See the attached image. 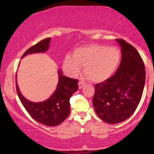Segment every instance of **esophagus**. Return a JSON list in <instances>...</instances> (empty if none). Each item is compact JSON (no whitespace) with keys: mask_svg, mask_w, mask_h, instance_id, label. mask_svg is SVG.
I'll use <instances>...</instances> for the list:
<instances>
[{"mask_svg":"<svg viewBox=\"0 0 154 154\" xmlns=\"http://www.w3.org/2000/svg\"><path fill=\"white\" fill-rule=\"evenodd\" d=\"M85 85V82H83V81H79V82H78V85H79V89H81L83 86Z\"/></svg>","mask_w":154,"mask_h":154,"instance_id":"esophagus-1","label":"esophagus"}]
</instances>
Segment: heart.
Segmentation results:
<instances>
[{
	"mask_svg": "<svg viewBox=\"0 0 154 154\" xmlns=\"http://www.w3.org/2000/svg\"><path fill=\"white\" fill-rule=\"evenodd\" d=\"M121 59L120 51L116 47L101 44H91L79 47L64 57L63 67L69 75L76 77L85 66L88 78L95 82H101L112 77Z\"/></svg>",
	"mask_w": 154,
	"mask_h": 154,
	"instance_id": "1",
	"label": "heart"
}]
</instances>
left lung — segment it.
I'll return each instance as SVG.
<instances>
[{"label":"left lung","instance_id":"obj_1","mask_svg":"<svg viewBox=\"0 0 154 154\" xmlns=\"http://www.w3.org/2000/svg\"><path fill=\"white\" fill-rule=\"evenodd\" d=\"M122 60L114 75L95 85L93 104L97 115L105 122L116 124L130 118L140 101L146 81L144 62L137 51L122 39Z\"/></svg>","mask_w":154,"mask_h":154}]
</instances>
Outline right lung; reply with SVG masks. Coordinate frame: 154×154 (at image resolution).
Returning a JSON list of instances; mask_svg holds the SVG:
<instances>
[{
	"mask_svg": "<svg viewBox=\"0 0 154 154\" xmlns=\"http://www.w3.org/2000/svg\"><path fill=\"white\" fill-rule=\"evenodd\" d=\"M50 42V38L41 40L26 50L22 59L28 54L45 52ZM59 83L56 91L48 99L39 103L29 101L23 96L17 85L16 75L17 92L22 105L35 121L46 126H57L66 119L70 112V98L78 90L77 79L63 76L61 70H59Z\"/></svg>",
	"mask_w": 154,
	"mask_h": 154,
	"instance_id": "obj_1",
	"label": "right lung"
}]
</instances>
